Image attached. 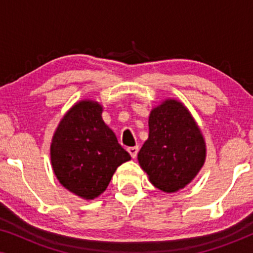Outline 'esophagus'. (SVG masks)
Returning <instances> with one entry per match:
<instances>
[{
  "instance_id": "obj_1",
  "label": "esophagus",
  "mask_w": 253,
  "mask_h": 253,
  "mask_svg": "<svg viewBox=\"0 0 253 253\" xmlns=\"http://www.w3.org/2000/svg\"><path fill=\"white\" fill-rule=\"evenodd\" d=\"M127 152H129L131 158L134 159L137 157V153H138V146H132V147H129L127 148Z\"/></svg>"
}]
</instances>
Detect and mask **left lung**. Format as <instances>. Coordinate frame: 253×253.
I'll list each match as a JSON object with an SVG mask.
<instances>
[{
	"mask_svg": "<svg viewBox=\"0 0 253 253\" xmlns=\"http://www.w3.org/2000/svg\"><path fill=\"white\" fill-rule=\"evenodd\" d=\"M137 159L152 184L164 192H176L193 181L205 164L206 143L184 103L166 99L151 110L148 138Z\"/></svg>",
	"mask_w": 253,
	"mask_h": 253,
	"instance_id": "obj_1",
	"label": "left lung"
}]
</instances>
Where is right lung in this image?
<instances>
[{
  "label": "right lung",
  "instance_id": "obj_1",
  "mask_svg": "<svg viewBox=\"0 0 253 253\" xmlns=\"http://www.w3.org/2000/svg\"><path fill=\"white\" fill-rule=\"evenodd\" d=\"M102 105L76 102L62 117L50 143V164L65 189L92 200L105 192L119 166L131 160L103 122Z\"/></svg>",
  "mask_w": 253,
  "mask_h": 253
}]
</instances>
